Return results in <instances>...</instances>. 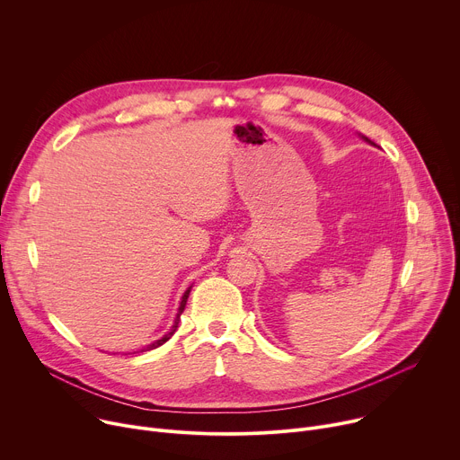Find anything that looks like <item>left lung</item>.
I'll return each mask as SVG.
<instances>
[{
    "mask_svg": "<svg viewBox=\"0 0 460 460\" xmlns=\"http://www.w3.org/2000/svg\"><path fill=\"white\" fill-rule=\"evenodd\" d=\"M360 137H362V138H364V140H366V142H369V144H373V146H376V144H375V142H373V140H369V138H367V137H364V135H360Z\"/></svg>",
    "mask_w": 460,
    "mask_h": 460,
    "instance_id": "8db88e82",
    "label": "left lung"
}]
</instances>
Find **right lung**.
I'll use <instances>...</instances> for the list:
<instances>
[{
	"label": "right lung",
	"mask_w": 460,
	"mask_h": 460,
	"mask_svg": "<svg viewBox=\"0 0 460 460\" xmlns=\"http://www.w3.org/2000/svg\"><path fill=\"white\" fill-rule=\"evenodd\" d=\"M190 290H191V285L186 288V292L182 294V297H181V303H179V309H177V314H175V320H173V325H172V329L161 338V340H155L153 343H149V345H146L144 349H140V352H144V350H151V349H157V347H161L163 343H166L173 334H175V331H177V327H179V320H181V314H182V311H184V307H186V301H188V296H190Z\"/></svg>",
	"instance_id": "1"
}]
</instances>
